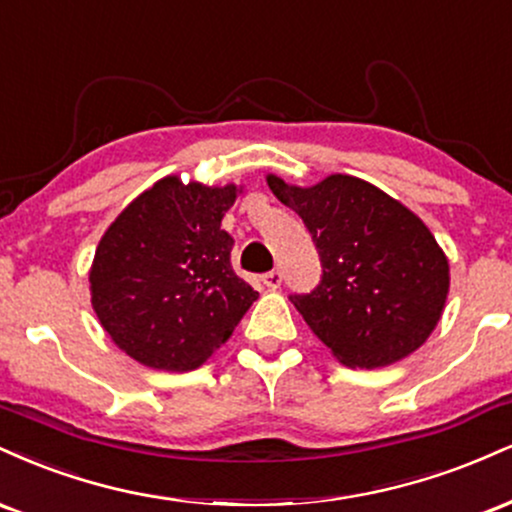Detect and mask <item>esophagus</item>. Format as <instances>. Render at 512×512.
Wrapping results in <instances>:
<instances>
[{"instance_id": "34e87169", "label": "esophagus", "mask_w": 512, "mask_h": 512, "mask_svg": "<svg viewBox=\"0 0 512 512\" xmlns=\"http://www.w3.org/2000/svg\"><path fill=\"white\" fill-rule=\"evenodd\" d=\"M261 282H263V285L268 287V290H278V287H280V282H282V273H280L278 268L268 270L266 275H261Z\"/></svg>"}]
</instances>
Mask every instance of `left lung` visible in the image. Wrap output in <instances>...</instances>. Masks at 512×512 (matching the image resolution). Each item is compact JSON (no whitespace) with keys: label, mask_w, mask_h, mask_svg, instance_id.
Listing matches in <instances>:
<instances>
[{"label":"left lung","mask_w":512,"mask_h":512,"mask_svg":"<svg viewBox=\"0 0 512 512\" xmlns=\"http://www.w3.org/2000/svg\"><path fill=\"white\" fill-rule=\"evenodd\" d=\"M268 186L304 220L321 258V280L292 304L347 366L376 369L429 338L448 297V261L412 210L364 179L333 174L299 189Z\"/></svg>","instance_id":"left-lung-1"}]
</instances>
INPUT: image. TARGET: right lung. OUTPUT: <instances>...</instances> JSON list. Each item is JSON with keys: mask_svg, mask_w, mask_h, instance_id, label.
<instances>
[{"mask_svg": "<svg viewBox=\"0 0 512 512\" xmlns=\"http://www.w3.org/2000/svg\"><path fill=\"white\" fill-rule=\"evenodd\" d=\"M237 186L165 177L122 210L90 270L93 309L114 345L150 369L191 371L232 335L258 292L232 270L220 227Z\"/></svg>", "mask_w": 512, "mask_h": 512, "instance_id": "add662e5", "label": "right lung"}]
</instances>
